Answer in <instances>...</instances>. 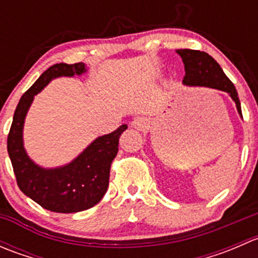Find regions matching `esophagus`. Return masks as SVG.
I'll list each match as a JSON object with an SVG mask.
<instances>
[{
	"mask_svg": "<svg viewBox=\"0 0 258 258\" xmlns=\"http://www.w3.org/2000/svg\"><path fill=\"white\" fill-rule=\"evenodd\" d=\"M132 126L137 130H142L146 126V119L144 117H136V118L132 121Z\"/></svg>",
	"mask_w": 258,
	"mask_h": 258,
	"instance_id": "1",
	"label": "esophagus"
}]
</instances>
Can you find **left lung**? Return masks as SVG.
Listing matches in <instances>:
<instances>
[{
	"mask_svg": "<svg viewBox=\"0 0 258 258\" xmlns=\"http://www.w3.org/2000/svg\"><path fill=\"white\" fill-rule=\"evenodd\" d=\"M177 53L181 56L186 72L182 83L189 87H209L223 91L232 98L237 112L242 118L241 102L238 100L237 91L217 61L206 52L195 51V49H178Z\"/></svg>",
	"mask_w": 258,
	"mask_h": 258,
	"instance_id": "left-lung-1",
	"label": "left lung"
}]
</instances>
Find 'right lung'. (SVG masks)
I'll return each mask as SVG.
<instances>
[{
	"label": "right lung",
	"instance_id": "1",
	"mask_svg": "<svg viewBox=\"0 0 258 258\" xmlns=\"http://www.w3.org/2000/svg\"><path fill=\"white\" fill-rule=\"evenodd\" d=\"M88 71L83 62L56 63L46 70L21 97L7 137V151L21 191L43 209L74 213L97 205L108 188L110 168L118 152V140L127 124L93 140L69 163L43 167L28 156L23 142V127L35 96L52 80L82 76Z\"/></svg>",
	"mask_w": 258,
	"mask_h": 258
}]
</instances>
